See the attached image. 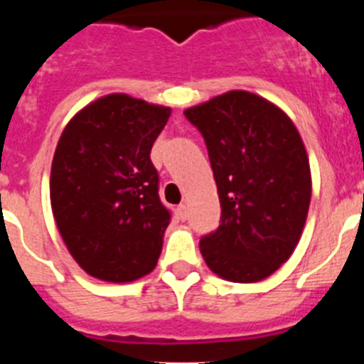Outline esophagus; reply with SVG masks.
I'll list each match as a JSON object with an SVG mask.
<instances>
[{
  "instance_id": "esophagus-1",
  "label": "esophagus",
  "mask_w": 364,
  "mask_h": 364,
  "mask_svg": "<svg viewBox=\"0 0 364 364\" xmlns=\"http://www.w3.org/2000/svg\"><path fill=\"white\" fill-rule=\"evenodd\" d=\"M176 211H178V218H180V220H188V205L180 204L178 210H176Z\"/></svg>"
}]
</instances>
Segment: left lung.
<instances>
[{
    "mask_svg": "<svg viewBox=\"0 0 364 364\" xmlns=\"http://www.w3.org/2000/svg\"><path fill=\"white\" fill-rule=\"evenodd\" d=\"M204 136L220 198V226L200 239L205 264L231 282L277 272L301 239L311 198L308 154L277 105L230 91L184 111Z\"/></svg>",
    "mask_w": 364,
    "mask_h": 364,
    "instance_id": "left-lung-1",
    "label": "left lung"
}]
</instances>
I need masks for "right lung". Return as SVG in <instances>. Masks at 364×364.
<instances>
[{"label":"right lung","mask_w":364,"mask_h":364,"mask_svg":"<svg viewBox=\"0 0 364 364\" xmlns=\"http://www.w3.org/2000/svg\"><path fill=\"white\" fill-rule=\"evenodd\" d=\"M169 114V107L107 95L60 136L50 205L67 250L92 277L131 282L159 262L171 211L160 202L149 154Z\"/></svg>","instance_id":"add662e5"}]
</instances>
